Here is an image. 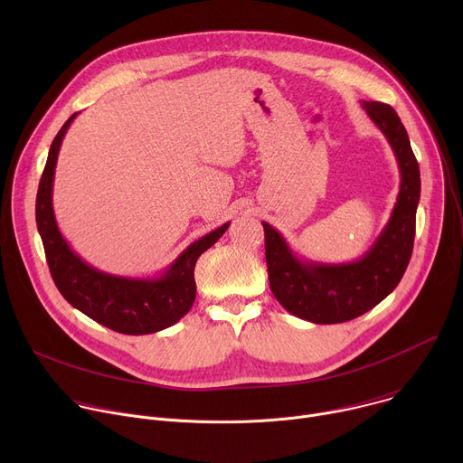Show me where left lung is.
<instances>
[{"label":"left lung","mask_w":463,"mask_h":463,"mask_svg":"<svg viewBox=\"0 0 463 463\" xmlns=\"http://www.w3.org/2000/svg\"><path fill=\"white\" fill-rule=\"evenodd\" d=\"M361 106L386 137L402 174L398 202L372 247L348 263L302 260L261 222L273 295L291 315L315 324L346 322L370 311L400 284L412 256L421 179L409 134L392 106L366 100Z\"/></svg>","instance_id":"8db88e82"}]
</instances>
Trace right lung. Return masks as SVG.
Returning <instances> with one entry per match:
<instances>
[{"instance_id":"1","label":"right lung","mask_w":463,"mask_h":463,"mask_svg":"<svg viewBox=\"0 0 463 463\" xmlns=\"http://www.w3.org/2000/svg\"><path fill=\"white\" fill-rule=\"evenodd\" d=\"M77 118L73 113L56 134L36 194V225L43 241L51 277L73 307L95 322L124 335H146L174 326L195 300V261L213 247L229 223L190 243L170 266L154 279L117 277L86 263L58 229L52 211V181L65 131Z\"/></svg>"}]
</instances>
